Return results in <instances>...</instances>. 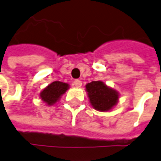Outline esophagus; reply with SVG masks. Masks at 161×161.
Masks as SVG:
<instances>
[{
	"mask_svg": "<svg viewBox=\"0 0 161 161\" xmlns=\"http://www.w3.org/2000/svg\"><path fill=\"white\" fill-rule=\"evenodd\" d=\"M73 84H74V86H75L76 88H80V87L82 86V82H81L80 80H75Z\"/></svg>",
	"mask_w": 161,
	"mask_h": 161,
	"instance_id": "1",
	"label": "esophagus"
}]
</instances>
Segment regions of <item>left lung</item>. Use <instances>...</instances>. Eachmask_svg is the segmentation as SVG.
<instances>
[{
	"mask_svg": "<svg viewBox=\"0 0 161 161\" xmlns=\"http://www.w3.org/2000/svg\"><path fill=\"white\" fill-rule=\"evenodd\" d=\"M85 90L90 104L95 110L99 112H110L119 102V93L102 80L86 84Z\"/></svg>",
	"mask_w": 161,
	"mask_h": 161,
	"instance_id": "1",
	"label": "left lung"
}]
</instances>
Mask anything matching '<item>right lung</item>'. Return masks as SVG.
I'll use <instances>...</instances> for the list:
<instances>
[{"instance_id":"right-lung-1","label":"right lung","mask_w":161,"mask_h":161,"mask_svg":"<svg viewBox=\"0 0 161 161\" xmlns=\"http://www.w3.org/2000/svg\"><path fill=\"white\" fill-rule=\"evenodd\" d=\"M70 88L68 83L62 81H53L44 88L40 93V98L48 106H52L59 102L62 96Z\"/></svg>"}]
</instances>
